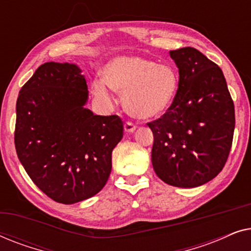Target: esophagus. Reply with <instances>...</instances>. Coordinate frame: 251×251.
I'll list each match as a JSON object with an SVG mask.
<instances>
[{
	"instance_id": "obj_1",
	"label": "esophagus",
	"mask_w": 251,
	"mask_h": 251,
	"mask_svg": "<svg viewBox=\"0 0 251 251\" xmlns=\"http://www.w3.org/2000/svg\"><path fill=\"white\" fill-rule=\"evenodd\" d=\"M136 128L137 126L133 125V123H131V122H129V121H126V123H125V131L126 132H133L136 130Z\"/></svg>"
}]
</instances>
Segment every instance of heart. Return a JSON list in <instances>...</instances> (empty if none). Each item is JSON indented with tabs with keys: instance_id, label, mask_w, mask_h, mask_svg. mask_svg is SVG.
<instances>
[{
	"instance_id": "heart-1",
	"label": "heart",
	"mask_w": 251,
	"mask_h": 251,
	"mask_svg": "<svg viewBox=\"0 0 251 251\" xmlns=\"http://www.w3.org/2000/svg\"><path fill=\"white\" fill-rule=\"evenodd\" d=\"M102 81L92 83L95 97L112 100L113 90L123 92L126 111L136 119L147 120L162 115L177 96L179 76L168 64L144 57H118L102 68Z\"/></svg>"
}]
</instances>
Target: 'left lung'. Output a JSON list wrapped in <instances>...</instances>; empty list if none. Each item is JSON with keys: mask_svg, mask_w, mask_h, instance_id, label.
Segmentation results:
<instances>
[{"mask_svg": "<svg viewBox=\"0 0 251 251\" xmlns=\"http://www.w3.org/2000/svg\"><path fill=\"white\" fill-rule=\"evenodd\" d=\"M179 72L171 107L147 123L152 130L153 169L164 183L197 187L221 173L231 151L234 104L224 74L194 48L170 51Z\"/></svg>", "mask_w": 251, "mask_h": 251, "instance_id": "left-lung-1", "label": "left lung"}]
</instances>
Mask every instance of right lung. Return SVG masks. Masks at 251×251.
<instances>
[{
	"mask_svg": "<svg viewBox=\"0 0 251 251\" xmlns=\"http://www.w3.org/2000/svg\"><path fill=\"white\" fill-rule=\"evenodd\" d=\"M87 100L80 68L53 61L37 68L17 99V155L33 183L59 203L83 201L105 186L123 137L121 118L95 115Z\"/></svg>",
	"mask_w": 251,
	"mask_h": 251,
	"instance_id": "obj_1",
	"label": "right lung"
}]
</instances>
